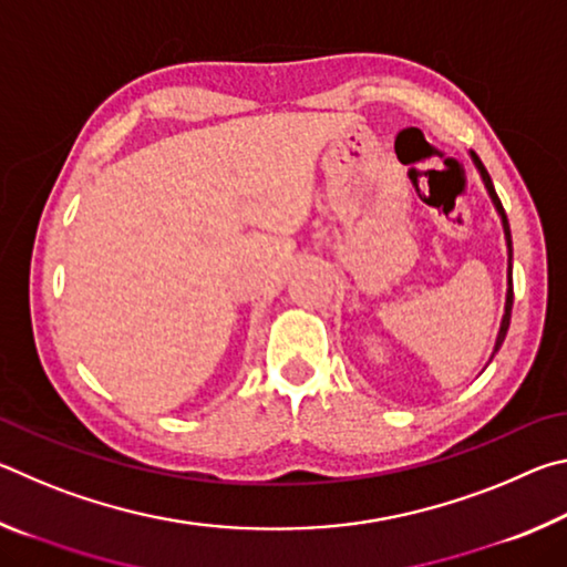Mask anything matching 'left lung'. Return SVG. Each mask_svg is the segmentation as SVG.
Wrapping results in <instances>:
<instances>
[{
    "label": "left lung",
    "mask_w": 567,
    "mask_h": 567,
    "mask_svg": "<svg viewBox=\"0 0 567 567\" xmlns=\"http://www.w3.org/2000/svg\"><path fill=\"white\" fill-rule=\"evenodd\" d=\"M473 159H475V165H477V169H480V175H483V182H485L487 192H491V197H493V203H495V207H497V213H501V217H503L505 239H507V255H511V260H513V237H511V225H507V217H505L503 203H501V197H497V192H495V187H493V179H491V175H487V169L483 167V162H480V157L475 155V152H473ZM511 312H513V265L507 267V300H505V315H503V322H501V332H497V340H495V350H493V354H495L497 350H501V344H503L505 334H507V328H511Z\"/></svg>",
    "instance_id": "8db88e82"
}]
</instances>
